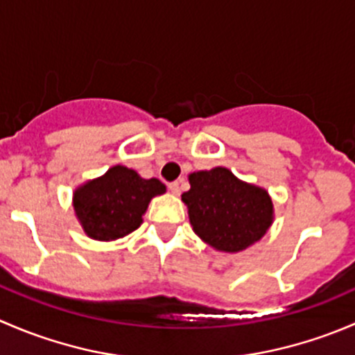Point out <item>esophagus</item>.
<instances>
[{"label": "esophagus", "instance_id": "obj_1", "mask_svg": "<svg viewBox=\"0 0 355 355\" xmlns=\"http://www.w3.org/2000/svg\"><path fill=\"white\" fill-rule=\"evenodd\" d=\"M168 189H170L171 194L178 196V194H180V191H182V189H180V182H171V184L168 185Z\"/></svg>", "mask_w": 355, "mask_h": 355}]
</instances>
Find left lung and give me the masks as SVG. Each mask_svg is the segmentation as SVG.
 <instances>
[{"instance_id":"8db88e82","label":"left lung","mask_w":355,"mask_h":355,"mask_svg":"<svg viewBox=\"0 0 355 355\" xmlns=\"http://www.w3.org/2000/svg\"><path fill=\"white\" fill-rule=\"evenodd\" d=\"M191 189L182 194L189 220L206 244L223 252H241L261 241L273 223L270 194L239 180L228 168L189 175Z\"/></svg>"}]
</instances>
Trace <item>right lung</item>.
Segmentation results:
<instances>
[{"mask_svg": "<svg viewBox=\"0 0 355 355\" xmlns=\"http://www.w3.org/2000/svg\"><path fill=\"white\" fill-rule=\"evenodd\" d=\"M164 192L166 187L157 178L146 180L137 171L116 164L73 192L75 216L87 237L116 241L141 227L151 199Z\"/></svg>", "mask_w": 355, "mask_h": 355, "instance_id": "obj_1", "label": "right lung"}]
</instances>
